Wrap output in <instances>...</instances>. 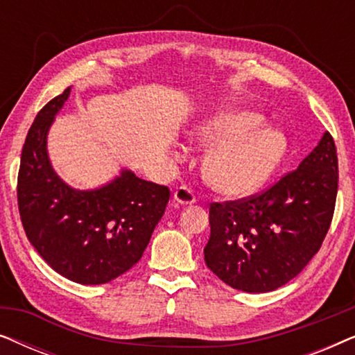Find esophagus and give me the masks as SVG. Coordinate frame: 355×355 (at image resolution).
Here are the masks:
<instances>
[{"instance_id":"1","label":"esophagus","mask_w":355,"mask_h":355,"mask_svg":"<svg viewBox=\"0 0 355 355\" xmlns=\"http://www.w3.org/2000/svg\"><path fill=\"white\" fill-rule=\"evenodd\" d=\"M174 202L179 203V205H192L196 202V193L191 187L181 186L174 192Z\"/></svg>"}]
</instances>
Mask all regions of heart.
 I'll list each match as a JSON object with an SVG mask.
<instances>
[{"label":"heart","instance_id":"1","mask_svg":"<svg viewBox=\"0 0 355 355\" xmlns=\"http://www.w3.org/2000/svg\"><path fill=\"white\" fill-rule=\"evenodd\" d=\"M263 119L250 111H221L197 130L203 145L220 143L205 163V178L216 191L245 196L268 181L286 152L278 130L260 128Z\"/></svg>","mask_w":355,"mask_h":355}]
</instances>
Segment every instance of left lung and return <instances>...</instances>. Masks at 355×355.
<instances>
[{
    "instance_id": "1",
    "label": "left lung",
    "mask_w": 355,
    "mask_h": 355,
    "mask_svg": "<svg viewBox=\"0 0 355 355\" xmlns=\"http://www.w3.org/2000/svg\"><path fill=\"white\" fill-rule=\"evenodd\" d=\"M338 155L331 134L266 191L210 203L205 263L223 283L268 293L302 271L331 225L338 193Z\"/></svg>"
}]
</instances>
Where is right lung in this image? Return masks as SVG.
Segmentation results:
<instances>
[{
  "label": "right lung",
  "mask_w": 355,
  "mask_h": 355,
  "mask_svg": "<svg viewBox=\"0 0 355 355\" xmlns=\"http://www.w3.org/2000/svg\"><path fill=\"white\" fill-rule=\"evenodd\" d=\"M71 87L38 111L22 147L19 215L27 239L56 273L105 284L132 268L168 205L169 189L123 169L95 191H76L53 171L46 134Z\"/></svg>",
  "instance_id": "add662e5"
}]
</instances>
